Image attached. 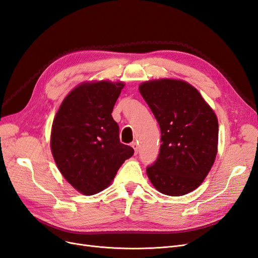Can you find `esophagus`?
<instances>
[{
	"instance_id": "34e87169",
	"label": "esophagus",
	"mask_w": 258,
	"mask_h": 258,
	"mask_svg": "<svg viewBox=\"0 0 258 258\" xmlns=\"http://www.w3.org/2000/svg\"><path fill=\"white\" fill-rule=\"evenodd\" d=\"M131 146L134 147V150H135L136 154H138V151H139V144H138V142H132V143H131Z\"/></svg>"
}]
</instances>
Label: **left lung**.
<instances>
[{
	"instance_id": "obj_1",
	"label": "left lung",
	"mask_w": 258,
	"mask_h": 258,
	"mask_svg": "<svg viewBox=\"0 0 258 258\" xmlns=\"http://www.w3.org/2000/svg\"><path fill=\"white\" fill-rule=\"evenodd\" d=\"M161 131L158 158L146 168L154 187L168 196L196 189L212 168L218 121L199 91L179 80H154L139 86Z\"/></svg>"
}]
</instances>
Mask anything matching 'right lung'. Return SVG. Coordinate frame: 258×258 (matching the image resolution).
I'll return each instance as SVG.
<instances>
[{
    "instance_id": "1",
    "label": "right lung",
    "mask_w": 258,
    "mask_h": 258,
    "mask_svg": "<svg viewBox=\"0 0 258 258\" xmlns=\"http://www.w3.org/2000/svg\"><path fill=\"white\" fill-rule=\"evenodd\" d=\"M124 84L83 83L62 101L51 127L54 162L76 190L91 196L112 183L134 148L120 143L113 107Z\"/></svg>"
}]
</instances>
